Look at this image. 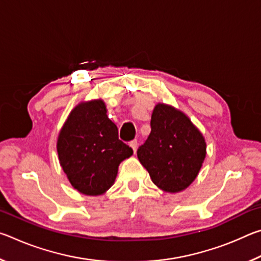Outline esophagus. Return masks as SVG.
Returning a JSON list of instances; mask_svg holds the SVG:
<instances>
[{"label":"esophagus","instance_id":"obj_1","mask_svg":"<svg viewBox=\"0 0 261 261\" xmlns=\"http://www.w3.org/2000/svg\"><path fill=\"white\" fill-rule=\"evenodd\" d=\"M137 145H138V141H137V139L130 141V146L132 147V149H134L135 153H136V151H137Z\"/></svg>","mask_w":261,"mask_h":261}]
</instances>
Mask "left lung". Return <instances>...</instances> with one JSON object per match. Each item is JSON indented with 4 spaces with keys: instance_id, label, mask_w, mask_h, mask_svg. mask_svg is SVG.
<instances>
[{
    "instance_id": "1",
    "label": "left lung",
    "mask_w": 261,
    "mask_h": 261,
    "mask_svg": "<svg viewBox=\"0 0 261 261\" xmlns=\"http://www.w3.org/2000/svg\"><path fill=\"white\" fill-rule=\"evenodd\" d=\"M137 155L156 187L178 192L197 177L206 155V143L183 113L159 103L152 114L151 134Z\"/></svg>"
}]
</instances>
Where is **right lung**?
Listing matches in <instances>:
<instances>
[{
    "instance_id": "add662e5",
    "label": "right lung",
    "mask_w": 261,
    "mask_h": 261,
    "mask_svg": "<svg viewBox=\"0 0 261 261\" xmlns=\"http://www.w3.org/2000/svg\"><path fill=\"white\" fill-rule=\"evenodd\" d=\"M103 101L81 103L60 132L57 152L70 183L79 192L98 196L115 182L117 169L132 148L118 139Z\"/></svg>"
}]
</instances>
